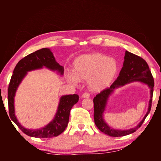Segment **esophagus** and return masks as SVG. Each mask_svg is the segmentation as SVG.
I'll use <instances>...</instances> for the list:
<instances>
[{
	"label": "esophagus",
	"mask_w": 161,
	"mask_h": 161,
	"mask_svg": "<svg viewBox=\"0 0 161 161\" xmlns=\"http://www.w3.org/2000/svg\"><path fill=\"white\" fill-rule=\"evenodd\" d=\"M82 98H89L90 95L89 93H87V92H85V93L82 95Z\"/></svg>",
	"instance_id": "esophagus-1"
}]
</instances>
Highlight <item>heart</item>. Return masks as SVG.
I'll use <instances>...</instances> for the list:
<instances>
[{
	"instance_id": "obj_1",
	"label": "heart",
	"mask_w": 161,
	"mask_h": 161,
	"mask_svg": "<svg viewBox=\"0 0 161 161\" xmlns=\"http://www.w3.org/2000/svg\"><path fill=\"white\" fill-rule=\"evenodd\" d=\"M118 70L119 65L115 58L95 52L78 56L73 62V72H67L66 78L75 85L80 80H88L89 89L99 92L108 88Z\"/></svg>"
}]
</instances>
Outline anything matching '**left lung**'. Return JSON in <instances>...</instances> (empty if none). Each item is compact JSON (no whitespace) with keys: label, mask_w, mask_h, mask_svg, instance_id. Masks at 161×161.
Wrapping results in <instances>:
<instances>
[{"label":"left lung","mask_w":161,"mask_h":161,"mask_svg":"<svg viewBox=\"0 0 161 161\" xmlns=\"http://www.w3.org/2000/svg\"><path fill=\"white\" fill-rule=\"evenodd\" d=\"M133 81H140L147 84L150 89L151 97L148 111L143 120L134 128L128 130H118L111 127L106 123L103 118V114L106 108L109 97L117 88L126 84ZM154 79L149 69L148 65L143 58L134 53L125 51L124 62L119 75L109 88L105 89L97 95L93 99L94 103V120L98 129L105 134L113 137H119L132 134L137 130L144 119L149 114L152 105Z\"/></svg>","instance_id":"left-lung-1"}]
</instances>
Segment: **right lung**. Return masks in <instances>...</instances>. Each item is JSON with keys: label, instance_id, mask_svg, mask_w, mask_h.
Instances as JSON below:
<instances>
[{"label": "right lung", "instance_id": "add662e5", "mask_svg": "<svg viewBox=\"0 0 161 161\" xmlns=\"http://www.w3.org/2000/svg\"><path fill=\"white\" fill-rule=\"evenodd\" d=\"M46 68L56 71L60 76L64 75V67L56 61L53 53L49 48H42L27 55L19 61L13 70L8 88V104L9 115L13 122L23 133L35 138H46L58 136L67 127L69 120L70 111L72 106L79 101L76 94L63 95L60 97L54 118L44 127L37 129H27L19 122L14 111V97L18 87L21 83L28 72Z\"/></svg>", "mask_w": 161, "mask_h": 161}]
</instances>
